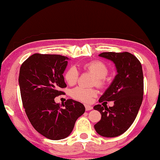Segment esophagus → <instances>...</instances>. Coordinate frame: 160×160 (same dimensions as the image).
I'll list each match as a JSON object with an SVG mask.
<instances>
[{
  "label": "esophagus",
  "instance_id": "1",
  "mask_svg": "<svg viewBox=\"0 0 160 160\" xmlns=\"http://www.w3.org/2000/svg\"><path fill=\"white\" fill-rule=\"evenodd\" d=\"M85 107L86 111H90L93 109L92 107L90 106V105H88V104H85Z\"/></svg>",
  "mask_w": 160,
  "mask_h": 160
}]
</instances>
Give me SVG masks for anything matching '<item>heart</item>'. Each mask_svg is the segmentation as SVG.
I'll use <instances>...</instances> for the list:
<instances>
[{"label":"heart","instance_id":"b5f03b06","mask_svg":"<svg viewBox=\"0 0 160 160\" xmlns=\"http://www.w3.org/2000/svg\"><path fill=\"white\" fill-rule=\"evenodd\" d=\"M83 69L90 72L95 76L94 84L97 86L102 87L105 85V78L109 72V68L106 64L100 61H94L83 65ZM65 80L70 85H73L77 82L79 78V71L74 66L69 67L65 72ZM97 95V92L94 89H88L82 87H77L72 89L71 96L78 101L89 103L91 102L94 97Z\"/></svg>","mask_w":160,"mask_h":160}]
</instances>
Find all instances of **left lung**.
Returning <instances> with one entry per match:
<instances>
[{"mask_svg": "<svg viewBox=\"0 0 160 160\" xmlns=\"http://www.w3.org/2000/svg\"><path fill=\"white\" fill-rule=\"evenodd\" d=\"M100 57L112 61L117 74L99 102L114 101L113 106L97 104L102 117L94 125L97 133L106 138L118 136L125 132L133 123L141 106L143 97V73L142 66L134 55L128 52H104Z\"/></svg>", "mask_w": 160, "mask_h": 160, "instance_id": "obj_1", "label": "left lung"}]
</instances>
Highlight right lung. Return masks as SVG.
I'll return each instance as SVG.
<instances>
[{
    "label": "right lung",
    "instance_id": "1",
    "mask_svg": "<svg viewBox=\"0 0 160 160\" xmlns=\"http://www.w3.org/2000/svg\"><path fill=\"white\" fill-rule=\"evenodd\" d=\"M68 60L61 55L34 53L20 69L18 81L26 114L34 129L50 140L68 136L85 111L82 103L73 99L61 105L54 101L63 94L59 90L67 86L63 74Z\"/></svg>",
    "mask_w": 160,
    "mask_h": 160
}]
</instances>
